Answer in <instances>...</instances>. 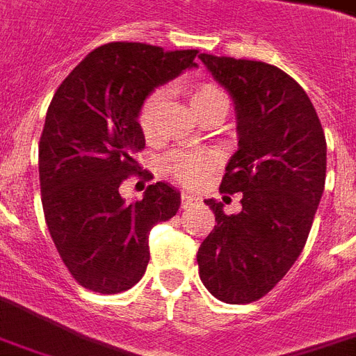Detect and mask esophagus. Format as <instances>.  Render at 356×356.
<instances>
[{
  "label": "esophagus",
  "mask_w": 356,
  "mask_h": 356,
  "mask_svg": "<svg viewBox=\"0 0 356 356\" xmlns=\"http://www.w3.org/2000/svg\"><path fill=\"white\" fill-rule=\"evenodd\" d=\"M200 202V197L192 196V194H181V207L183 209H188L192 207L194 203Z\"/></svg>",
  "instance_id": "esophagus-1"
}]
</instances>
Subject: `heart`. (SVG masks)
<instances>
[{"mask_svg":"<svg viewBox=\"0 0 356 356\" xmlns=\"http://www.w3.org/2000/svg\"><path fill=\"white\" fill-rule=\"evenodd\" d=\"M186 97L192 106V110L197 113V118L211 106L226 102V97L220 89L213 83H194L186 88ZM164 104V95L162 91H153L145 97V100L140 106L138 112V127L142 130L143 138L147 142H153L159 134V119ZM218 166V159L213 153H184V151H175L168 154L162 168L164 173L175 179L177 183L184 186H197L202 184L209 175Z\"/></svg>","mask_w":356,"mask_h":356,"instance_id":"b5f03b06","label":"heart"}]
</instances>
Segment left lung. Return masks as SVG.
Returning a JSON list of instances; mask_svg holds the SVG:
<instances>
[{
    "mask_svg": "<svg viewBox=\"0 0 356 356\" xmlns=\"http://www.w3.org/2000/svg\"><path fill=\"white\" fill-rule=\"evenodd\" d=\"M235 100L238 149L222 194L243 192V211L207 200L216 226L197 250L200 278L227 305L265 297L305 248L325 188L327 142L305 89L275 65L200 56Z\"/></svg>",
    "mask_w": 356,
    "mask_h": 356,
    "instance_id": "obj_1",
    "label": "left lung"
}]
</instances>
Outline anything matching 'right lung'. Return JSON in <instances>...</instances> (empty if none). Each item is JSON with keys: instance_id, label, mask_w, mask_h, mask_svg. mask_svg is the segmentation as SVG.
Here are the masks:
<instances>
[{"instance_id": "obj_1", "label": "right lung", "mask_w": 356, "mask_h": 356, "mask_svg": "<svg viewBox=\"0 0 356 356\" xmlns=\"http://www.w3.org/2000/svg\"><path fill=\"white\" fill-rule=\"evenodd\" d=\"M197 50L145 42L95 48L59 86L39 142L40 200L51 241L78 284L112 295L142 280L151 227L179 211L181 194L149 184L124 203L119 186L140 166L145 147L140 106L154 88L196 67Z\"/></svg>"}]
</instances>
